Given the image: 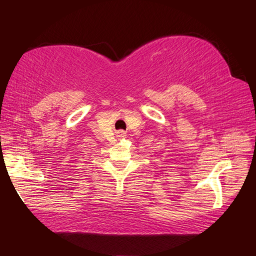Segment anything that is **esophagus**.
<instances>
[{"label":"esophagus","instance_id":"esophagus-1","mask_svg":"<svg viewBox=\"0 0 256 256\" xmlns=\"http://www.w3.org/2000/svg\"><path fill=\"white\" fill-rule=\"evenodd\" d=\"M116 133H118V135H116L118 138H124L125 136V133H124V131H122V130H120V131H118Z\"/></svg>","mask_w":256,"mask_h":256}]
</instances>
